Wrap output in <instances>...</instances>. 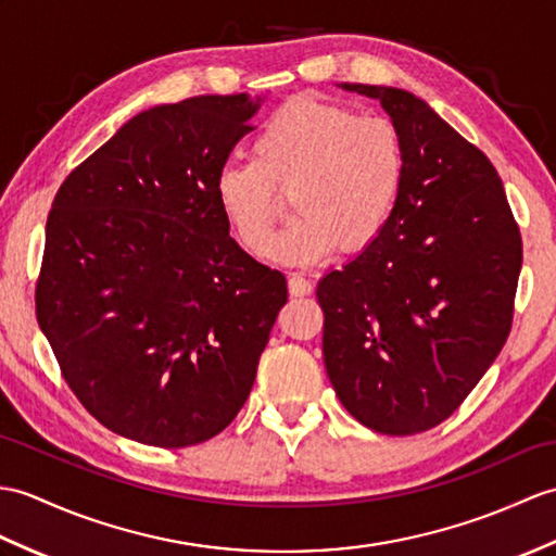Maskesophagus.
Returning <instances> with one entry per match:
<instances>
[{"instance_id":"esophagus-1","label":"esophagus","mask_w":556,"mask_h":556,"mask_svg":"<svg viewBox=\"0 0 556 556\" xmlns=\"http://www.w3.org/2000/svg\"><path fill=\"white\" fill-rule=\"evenodd\" d=\"M289 293L291 295H307L313 293V281H309L305 275H291L289 277Z\"/></svg>"}]
</instances>
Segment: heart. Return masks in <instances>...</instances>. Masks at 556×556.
<instances>
[{
  "instance_id": "1",
  "label": "heart",
  "mask_w": 556,
  "mask_h": 556,
  "mask_svg": "<svg viewBox=\"0 0 556 556\" xmlns=\"http://www.w3.org/2000/svg\"><path fill=\"white\" fill-rule=\"evenodd\" d=\"M405 182V147L389 118L299 97L251 141V163L225 165L213 197L227 227L251 253L313 265L343 243L359 251L377 239ZM292 191L296 217L274 242V189ZM271 240L274 243L269 244Z\"/></svg>"
}]
</instances>
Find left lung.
Masks as SVG:
<instances>
[{
    "label": "left lung",
    "mask_w": 556,
    "mask_h": 556,
    "mask_svg": "<svg viewBox=\"0 0 556 556\" xmlns=\"http://www.w3.org/2000/svg\"><path fill=\"white\" fill-rule=\"evenodd\" d=\"M377 99L405 147V182L381 235L317 283L321 353L351 415L386 435L445 421L511 329L521 237L485 153L429 103L386 85Z\"/></svg>",
    "instance_id": "8db88e82"
}]
</instances>
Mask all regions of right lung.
<instances>
[{"label": "right lung", "mask_w": 556, "mask_h": 556, "mask_svg": "<svg viewBox=\"0 0 556 556\" xmlns=\"http://www.w3.org/2000/svg\"><path fill=\"white\" fill-rule=\"evenodd\" d=\"M263 101L141 111L51 203L37 321L89 415L130 441L177 450L229 426L287 303V277L229 237L213 197Z\"/></svg>", "instance_id": "right-lung-1"}]
</instances>
